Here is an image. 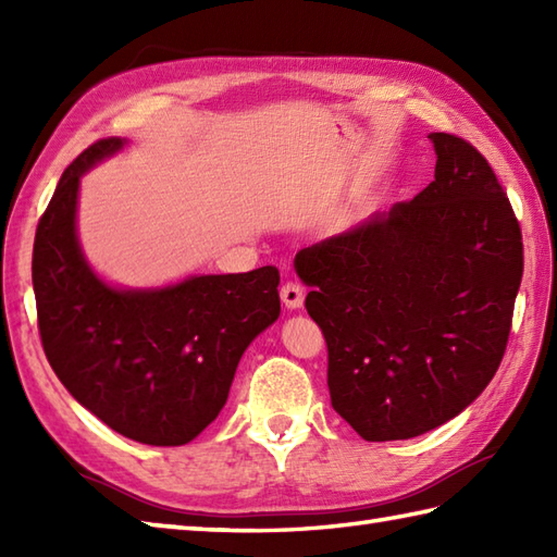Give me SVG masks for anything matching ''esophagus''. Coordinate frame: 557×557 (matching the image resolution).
I'll list each match as a JSON object with an SVG mask.
<instances>
[{"instance_id":"esophagus-1","label":"esophagus","mask_w":557,"mask_h":557,"mask_svg":"<svg viewBox=\"0 0 557 557\" xmlns=\"http://www.w3.org/2000/svg\"><path fill=\"white\" fill-rule=\"evenodd\" d=\"M280 297H282V304H285L287 309H299V306L304 304V287L299 285V282L287 280L285 285L280 287Z\"/></svg>"}]
</instances>
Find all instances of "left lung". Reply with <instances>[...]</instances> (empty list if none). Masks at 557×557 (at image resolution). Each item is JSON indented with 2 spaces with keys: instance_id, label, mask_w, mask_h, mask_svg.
Here are the masks:
<instances>
[{
  "instance_id": "left-lung-1",
  "label": "left lung",
  "mask_w": 557,
  "mask_h": 557,
  "mask_svg": "<svg viewBox=\"0 0 557 557\" xmlns=\"http://www.w3.org/2000/svg\"><path fill=\"white\" fill-rule=\"evenodd\" d=\"M429 138L435 180L421 194L294 258L327 345L330 401L371 443L437 429L483 393L524 272L488 160L455 134Z\"/></svg>"
}]
</instances>
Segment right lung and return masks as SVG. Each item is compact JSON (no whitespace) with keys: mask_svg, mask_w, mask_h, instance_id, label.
<instances>
[{"mask_svg":"<svg viewBox=\"0 0 557 557\" xmlns=\"http://www.w3.org/2000/svg\"><path fill=\"white\" fill-rule=\"evenodd\" d=\"M124 146L100 138L64 170L33 244L45 357L74 399L146 445H184L218 419L253 337L280 315V270L114 289L76 239L81 174Z\"/></svg>","mask_w":557,"mask_h":557,"instance_id":"add662e5","label":"right lung"}]
</instances>
